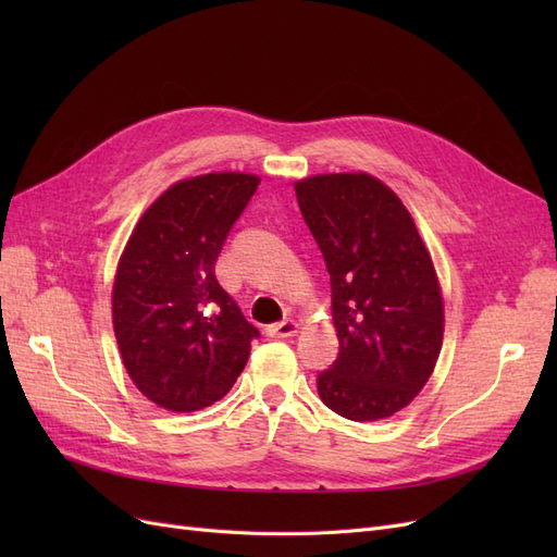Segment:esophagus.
<instances>
[{
    "mask_svg": "<svg viewBox=\"0 0 557 557\" xmlns=\"http://www.w3.org/2000/svg\"><path fill=\"white\" fill-rule=\"evenodd\" d=\"M299 323L293 318H285L281 323H274L267 327V336H276V339H288V336H295L299 332Z\"/></svg>",
    "mask_w": 557,
    "mask_h": 557,
    "instance_id": "obj_1",
    "label": "esophagus"
}]
</instances>
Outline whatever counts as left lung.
Wrapping results in <instances>:
<instances>
[{
  "mask_svg": "<svg viewBox=\"0 0 557 557\" xmlns=\"http://www.w3.org/2000/svg\"><path fill=\"white\" fill-rule=\"evenodd\" d=\"M332 283L339 358L318 376L327 409L356 423L397 413L423 391L444 342L430 250L395 190L367 172L295 183Z\"/></svg>",
  "mask_w": 557,
  "mask_h": 557,
  "instance_id": "left-lung-1",
  "label": "left lung"
}]
</instances>
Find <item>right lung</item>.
<instances>
[{
    "label": "right lung",
    "instance_id": "right-lung-1",
    "mask_svg": "<svg viewBox=\"0 0 557 557\" xmlns=\"http://www.w3.org/2000/svg\"><path fill=\"white\" fill-rule=\"evenodd\" d=\"M260 176L181 178L134 225L117 260L111 315L132 383L188 413L225 397L260 334L215 278V260Z\"/></svg>",
    "mask_w": 557,
    "mask_h": 557
}]
</instances>
